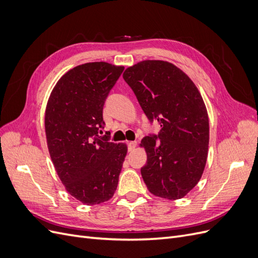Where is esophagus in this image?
<instances>
[{
    "instance_id": "34e87169",
    "label": "esophagus",
    "mask_w": 258,
    "mask_h": 258,
    "mask_svg": "<svg viewBox=\"0 0 258 258\" xmlns=\"http://www.w3.org/2000/svg\"><path fill=\"white\" fill-rule=\"evenodd\" d=\"M137 142L136 141H130V142H128V151L129 152H132L135 150V148L137 147Z\"/></svg>"
}]
</instances>
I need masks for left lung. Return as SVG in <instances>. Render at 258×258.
I'll list each match as a JSON object with an SVG mask.
<instances>
[{"mask_svg":"<svg viewBox=\"0 0 258 258\" xmlns=\"http://www.w3.org/2000/svg\"><path fill=\"white\" fill-rule=\"evenodd\" d=\"M122 77L158 136L142 139L147 154L141 174L148 190L169 200L186 196L201 178L209 148V117L198 88L181 69L162 60H144Z\"/></svg>","mask_w":258,"mask_h":258,"instance_id":"1","label":"left lung"}]
</instances>
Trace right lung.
<instances>
[{"label":"right lung","mask_w":258,"mask_h":258,"mask_svg":"<svg viewBox=\"0 0 258 258\" xmlns=\"http://www.w3.org/2000/svg\"><path fill=\"white\" fill-rule=\"evenodd\" d=\"M123 69L107 62L77 66L57 82L46 105L45 132L54 169L67 191L87 206L114 196L127 155L126 144L99 136L104 102Z\"/></svg>","instance_id":"right-lung-1"}]
</instances>
